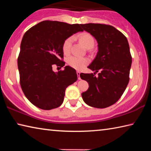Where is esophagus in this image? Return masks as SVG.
<instances>
[{"label": "esophagus", "mask_w": 151, "mask_h": 151, "mask_svg": "<svg viewBox=\"0 0 151 151\" xmlns=\"http://www.w3.org/2000/svg\"><path fill=\"white\" fill-rule=\"evenodd\" d=\"M76 74H77V76H78V80H81V77H80L81 73L79 72V71H77V72H76Z\"/></svg>", "instance_id": "esophagus-1"}]
</instances>
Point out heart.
<instances>
[{
	"label": "heart",
	"instance_id": "heart-1",
	"mask_svg": "<svg viewBox=\"0 0 151 151\" xmlns=\"http://www.w3.org/2000/svg\"><path fill=\"white\" fill-rule=\"evenodd\" d=\"M78 39L80 42L86 48H91L93 47L95 43V40L93 36L86 32L80 33L78 35ZM73 38L69 37L64 40L62 45V50L64 55H68L70 52L71 46H72ZM88 60L85 57H78L75 56H71L67 58V64L70 67L75 68L76 70H82L88 65Z\"/></svg>",
	"mask_w": 151,
	"mask_h": 151
}]
</instances>
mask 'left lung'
<instances>
[{"mask_svg": "<svg viewBox=\"0 0 151 151\" xmlns=\"http://www.w3.org/2000/svg\"><path fill=\"white\" fill-rule=\"evenodd\" d=\"M95 38L99 51L88 66L94 74L81 73L88 82V90L82 93L88 105L103 109L112 105L121 98L129 82L132 57L125 36L114 27L105 24H81ZM100 70L96 78L95 73Z\"/></svg>", "mask_w": 151, "mask_h": 151, "instance_id": "left-lung-1", "label": "left lung"}]
</instances>
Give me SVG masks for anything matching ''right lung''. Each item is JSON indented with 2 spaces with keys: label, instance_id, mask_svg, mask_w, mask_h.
I'll return each instance as SVG.
<instances>
[{
  "label": "right lung",
  "instance_id": "obj_1",
  "mask_svg": "<svg viewBox=\"0 0 151 151\" xmlns=\"http://www.w3.org/2000/svg\"><path fill=\"white\" fill-rule=\"evenodd\" d=\"M78 31H83L78 24L44 20L24 33L18 57L20 84L35 106L43 110L60 106L66 87L77 80L76 70L70 66L57 73L52 66H65L63 43Z\"/></svg>",
  "mask_w": 151,
  "mask_h": 151
}]
</instances>
